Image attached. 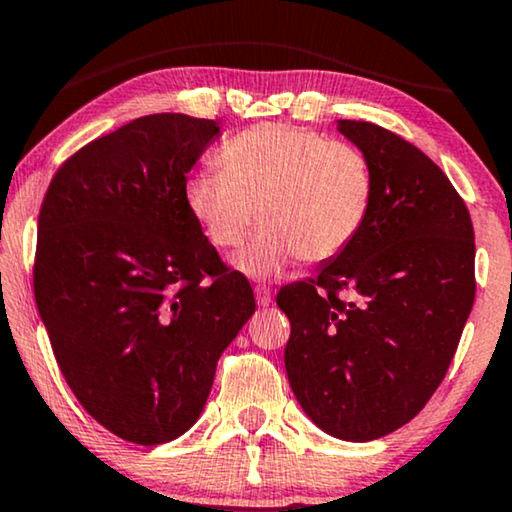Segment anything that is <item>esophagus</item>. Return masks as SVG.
<instances>
[{
	"instance_id": "34e87169",
	"label": "esophagus",
	"mask_w": 512,
	"mask_h": 512,
	"mask_svg": "<svg viewBox=\"0 0 512 512\" xmlns=\"http://www.w3.org/2000/svg\"><path fill=\"white\" fill-rule=\"evenodd\" d=\"M255 299L260 306L271 304V290L267 288V285H255Z\"/></svg>"
}]
</instances>
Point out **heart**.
I'll return each mask as SVG.
<instances>
[{"label":"heart","mask_w":512,"mask_h":512,"mask_svg":"<svg viewBox=\"0 0 512 512\" xmlns=\"http://www.w3.org/2000/svg\"><path fill=\"white\" fill-rule=\"evenodd\" d=\"M222 168H201L185 185L187 206L217 248H236L257 215L260 234L234 257L250 278L278 276L297 257L335 260L370 215L374 175L367 156L342 140L283 124H260L222 147Z\"/></svg>","instance_id":"obj_1"}]
</instances>
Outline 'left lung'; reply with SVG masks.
I'll return each mask as SVG.
<instances>
[{"mask_svg":"<svg viewBox=\"0 0 512 512\" xmlns=\"http://www.w3.org/2000/svg\"><path fill=\"white\" fill-rule=\"evenodd\" d=\"M367 156L374 199L360 234L276 304L290 320L285 372L327 435L367 442L417 417L445 379L475 299V234L447 175L370 121H337ZM339 291H349L344 303Z\"/></svg>","mask_w":512,"mask_h":512,"instance_id":"obj_1","label":"left lung"}]
</instances>
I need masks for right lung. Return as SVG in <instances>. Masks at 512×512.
<instances>
[{"label":"right lung","instance_id":"1","mask_svg":"<svg viewBox=\"0 0 512 512\" xmlns=\"http://www.w3.org/2000/svg\"><path fill=\"white\" fill-rule=\"evenodd\" d=\"M213 119L149 114L88 142L39 210L34 299L60 372L91 417L135 445L201 417L222 351L255 313L185 199Z\"/></svg>","mask_w":512,"mask_h":512}]
</instances>
